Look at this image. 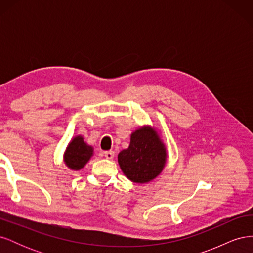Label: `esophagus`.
Returning <instances> with one entry per match:
<instances>
[{"label":"esophagus","mask_w":253,"mask_h":253,"mask_svg":"<svg viewBox=\"0 0 253 253\" xmlns=\"http://www.w3.org/2000/svg\"><path fill=\"white\" fill-rule=\"evenodd\" d=\"M103 154L108 159H113L114 156H115V153L113 151H106V152L103 153Z\"/></svg>","instance_id":"esophagus-1"}]
</instances>
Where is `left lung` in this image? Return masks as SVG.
<instances>
[{
    "label": "left lung",
    "instance_id": "1",
    "mask_svg": "<svg viewBox=\"0 0 253 253\" xmlns=\"http://www.w3.org/2000/svg\"><path fill=\"white\" fill-rule=\"evenodd\" d=\"M168 158L166 144L154 126H142L131 134L127 149L118 154L126 177L135 183H148L164 171Z\"/></svg>",
    "mask_w": 253,
    "mask_h": 253
}]
</instances>
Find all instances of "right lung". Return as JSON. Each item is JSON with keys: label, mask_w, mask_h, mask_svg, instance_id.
Segmentation results:
<instances>
[{"label": "right lung", "mask_w": 253, "mask_h": 253, "mask_svg": "<svg viewBox=\"0 0 253 253\" xmlns=\"http://www.w3.org/2000/svg\"><path fill=\"white\" fill-rule=\"evenodd\" d=\"M94 156V148L84 141L82 135L75 136L64 151L63 160L68 169L79 171Z\"/></svg>", "instance_id": "right-lung-1"}]
</instances>
